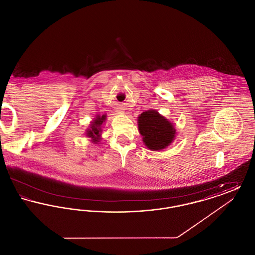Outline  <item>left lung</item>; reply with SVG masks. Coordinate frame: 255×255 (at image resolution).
I'll list each match as a JSON object with an SVG mask.
<instances>
[{
  "mask_svg": "<svg viewBox=\"0 0 255 255\" xmlns=\"http://www.w3.org/2000/svg\"><path fill=\"white\" fill-rule=\"evenodd\" d=\"M138 130L144 144L156 151L169 145L176 133L172 123L155 110L145 111L138 117Z\"/></svg>",
  "mask_w": 255,
  "mask_h": 255,
  "instance_id": "1",
  "label": "left lung"
}]
</instances>
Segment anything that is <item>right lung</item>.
<instances>
[{
  "label": "right lung",
  "mask_w": 255,
  "mask_h": 255,
  "mask_svg": "<svg viewBox=\"0 0 255 255\" xmlns=\"http://www.w3.org/2000/svg\"><path fill=\"white\" fill-rule=\"evenodd\" d=\"M105 121V116L102 117H97V119L95 120L94 123L92 124L91 129L88 131L87 135L89 137L93 138L94 142H97L99 140V136H100V132H101V125L103 122Z\"/></svg>",
  "instance_id": "right-lung-1"
}]
</instances>
